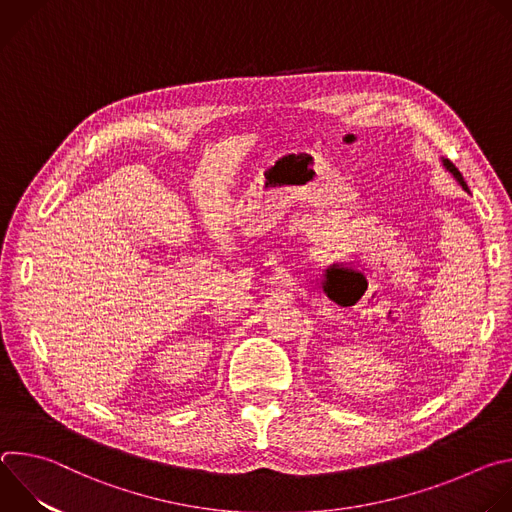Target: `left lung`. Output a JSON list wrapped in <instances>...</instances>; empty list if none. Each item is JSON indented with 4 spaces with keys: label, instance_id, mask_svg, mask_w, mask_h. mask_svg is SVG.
Segmentation results:
<instances>
[{
    "label": "left lung",
    "instance_id": "left-lung-1",
    "mask_svg": "<svg viewBox=\"0 0 512 512\" xmlns=\"http://www.w3.org/2000/svg\"><path fill=\"white\" fill-rule=\"evenodd\" d=\"M444 166H446V168H448V170L454 174V178H456V180L462 184V188H464V190H468V186H466V182H464V176L460 174V170H458V168H456V166H454L450 160H444Z\"/></svg>",
    "mask_w": 512,
    "mask_h": 512
}]
</instances>
